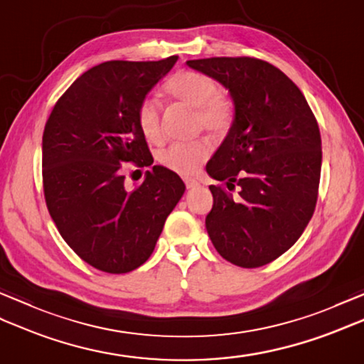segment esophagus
<instances>
[{
	"label": "esophagus",
	"mask_w": 364,
	"mask_h": 364,
	"mask_svg": "<svg viewBox=\"0 0 364 364\" xmlns=\"http://www.w3.org/2000/svg\"><path fill=\"white\" fill-rule=\"evenodd\" d=\"M184 184H186L188 189H194V188L200 186V183L197 180H194V178H186V180H184Z\"/></svg>",
	"instance_id": "esophagus-1"
}]
</instances>
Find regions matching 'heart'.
I'll use <instances>...</instances> for the list:
<instances>
[{
    "label": "heart",
    "mask_w": 364,
    "mask_h": 364,
    "mask_svg": "<svg viewBox=\"0 0 364 364\" xmlns=\"http://www.w3.org/2000/svg\"><path fill=\"white\" fill-rule=\"evenodd\" d=\"M164 92L184 106L194 107V125L197 129L222 137L235 122L233 102L218 92V84L202 72L178 70L164 82ZM137 125L149 142L162 141L161 109L151 98H145L137 107ZM211 145L206 139L189 142H175L159 153V162L178 175H194L210 156Z\"/></svg>",
    "instance_id": "heart-1"
}]
</instances>
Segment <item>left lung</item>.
<instances>
[{
    "label": "left lung",
    "mask_w": 364,
    "mask_h": 364,
    "mask_svg": "<svg viewBox=\"0 0 364 364\" xmlns=\"http://www.w3.org/2000/svg\"><path fill=\"white\" fill-rule=\"evenodd\" d=\"M188 65L218 80L235 103L233 125L206 164L225 183L210 186L208 235L233 264L264 266L291 249L313 218L322 164L318 122L300 89L266 60L208 58Z\"/></svg>",
    "instance_id": "8db88e82"
}]
</instances>
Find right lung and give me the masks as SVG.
I'll return each instance as SVG.
<instances>
[{
  "mask_svg": "<svg viewBox=\"0 0 364 364\" xmlns=\"http://www.w3.org/2000/svg\"><path fill=\"white\" fill-rule=\"evenodd\" d=\"M176 59L92 67L64 92L45 123L46 208L70 249L102 272L127 274L142 266L186 189L162 166L146 170L133 189L123 175L127 162L153 164L137 107Z\"/></svg>",
  "mask_w": 364,
  "mask_h": 364,
  "instance_id": "right-lung-1",
  "label": "right lung"
}]
</instances>
